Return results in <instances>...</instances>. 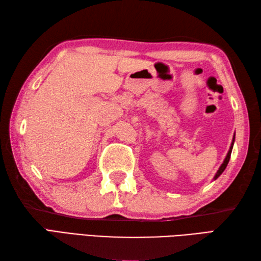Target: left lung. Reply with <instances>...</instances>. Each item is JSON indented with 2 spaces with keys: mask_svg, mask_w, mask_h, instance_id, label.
I'll use <instances>...</instances> for the list:
<instances>
[{
  "mask_svg": "<svg viewBox=\"0 0 261 261\" xmlns=\"http://www.w3.org/2000/svg\"><path fill=\"white\" fill-rule=\"evenodd\" d=\"M233 143H234V137H233V140H232V143H231V147H230V150H229V152H228V154H226V157H225V159H224V162H223V164L221 165V167L219 168V170H218V173L215 174V176H214V179H216L218 178V177L223 173L224 171V169L226 168V166H228V164H229V160H230V157H231V152H232V148H233Z\"/></svg>",
  "mask_w": 261,
  "mask_h": 261,
  "instance_id": "left-lung-1",
  "label": "left lung"
}]
</instances>
